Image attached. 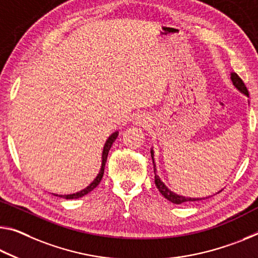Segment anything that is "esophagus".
I'll list each match as a JSON object with an SVG mask.
<instances>
[{
	"mask_svg": "<svg viewBox=\"0 0 258 258\" xmlns=\"http://www.w3.org/2000/svg\"><path fill=\"white\" fill-rule=\"evenodd\" d=\"M147 120H148V118H147L146 116H144V114H141V116H139L138 119H137L139 125H146V122H148Z\"/></svg>",
	"mask_w": 258,
	"mask_h": 258,
	"instance_id": "esophagus-1",
	"label": "esophagus"
}]
</instances>
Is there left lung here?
Listing matches in <instances>:
<instances>
[{"instance_id": "left-lung-1", "label": "left lung", "mask_w": 258, "mask_h": 258, "mask_svg": "<svg viewBox=\"0 0 258 258\" xmlns=\"http://www.w3.org/2000/svg\"><path fill=\"white\" fill-rule=\"evenodd\" d=\"M231 80H232V83H233V86H234V87H235L236 89H238V91H239L240 93H242L243 95H246L247 97H249L247 87H246V86H244L243 81L240 79L239 76L236 75L235 72H231ZM248 103H249V101H248ZM150 154H151V158H153V164H154L155 185H156L157 189L159 190V193H161L163 196H164V198L167 200V201H170L171 203H173V204H181V203H188V202H193V201H200V200H204V199L210 198V196H207V198H189V196L179 195V194L174 193V191L171 190L170 188L167 187V186L165 185V183L161 180V178H159L158 175H157V173H156L157 169H156V164H155V159H154L155 153H154L153 148H151V150H150ZM222 190H223V189H220V190L217 191V193H216V194L220 193V191H222ZM216 194H215V195H216Z\"/></svg>"}]
</instances>
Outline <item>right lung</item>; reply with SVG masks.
<instances>
[{"instance_id": "right-lung-1", "label": "right lung", "mask_w": 258, "mask_h": 258, "mask_svg": "<svg viewBox=\"0 0 258 258\" xmlns=\"http://www.w3.org/2000/svg\"><path fill=\"white\" fill-rule=\"evenodd\" d=\"M118 134L119 132L116 131V132H113L111 136H110L107 141H105L104 147H103V150H102V162H101V169L99 171V173H97L96 178L94 179V180L89 183V185L84 188V189H81L80 191H77V193H73V194H64V195H57L54 194L56 196H59V198H63V199H67V200H73V199H79V198H83L86 194H88L89 191H92L94 188L97 187V185L101 182L102 180V177H103V173H104V166H105V163H107V158H108V154H109V150L111 148V146L114 141H116V139L118 137Z\"/></svg>"}]
</instances>
